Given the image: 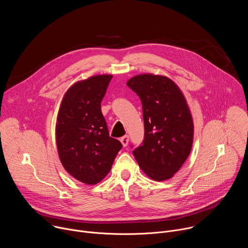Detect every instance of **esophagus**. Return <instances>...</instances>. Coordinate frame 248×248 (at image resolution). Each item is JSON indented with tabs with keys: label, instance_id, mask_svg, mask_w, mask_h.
I'll list each match as a JSON object with an SVG mask.
<instances>
[{
	"label": "esophagus",
	"instance_id": "34e87169",
	"mask_svg": "<svg viewBox=\"0 0 248 248\" xmlns=\"http://www.w3.org/2000/svg\"><path fill=\"white\" fill-rule=\"evenodd\" d=\"M121 142H122V144H123V146L124 147H125L127 144H128V140H129V137H128V135H124V136H123L121 139Z\"/></svg>",
	"mask_w": 248,
	"mask_h": 248
}]
</instances>
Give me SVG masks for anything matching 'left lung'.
<instances>
[{"instance_id": "obj_1", "label": "left lung", "mask_w": 248, "mask_h": 248, "mask_svg": "<svg viewBox=\"0 0 248 248\" xmlns=\"http://www.w3.org/2000/svg\"><path fill=\"white\" fill-rule=\"evenodd\" d=\"M126 85L139 96L144 121V140L133 150V156L150 179L169 180L182 168L192 148L194 125L186 97L164 76L138 75Z\"/></svg>"}]
</instances>
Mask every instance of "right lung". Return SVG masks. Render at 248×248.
I'll return each mask as SVG.
<instances>
[{"label":"right lung","mask_w":248,"mask_h":248,"mask_svg":"<svg viewBox=\"0 0 248 248\" xmlns=\"http://www.w3.org/2000/svg\"><path fill=\"white\" fill-rule=\"evenodd\" d=\"M111 75L94 76L70 86L62 100L56 124V143L64 170L89 186L100 183L123 145L110 137L101 102Z\"/></svg>","instance_id":"obj_1"}]
</instances>
